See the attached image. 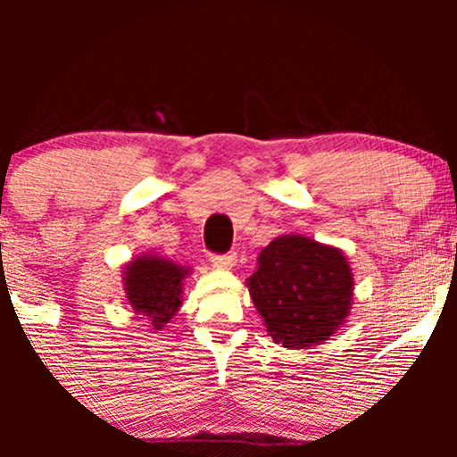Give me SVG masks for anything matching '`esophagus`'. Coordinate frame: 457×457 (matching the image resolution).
I'll list each match as a JSON object with an SVG mask.
<instances>
[{
  "label": "esophagus",
  "instance_id": "34e87169",
  "mask_svg": "<svg viewBox=\"0 0 457 457\" xmlns=\"http://www.w3.org/2000/svg\"><path fill=\"white\" fill-rule=\"evenodd\" d=\"M234 261H237V256H234V254H216V256H212V265L219 267V270H229V267L234 265Z\"/></svg>",
  "mask_w": 457,
  "mask_h": 457
}]
</instances>
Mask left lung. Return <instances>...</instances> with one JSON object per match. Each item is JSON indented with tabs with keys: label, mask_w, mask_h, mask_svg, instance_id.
Listing matches in <instances>:
<instances>
[{
	"label": "left lung",
	"mask_w": 457,
	"mask_h": 457,
	"mask_svg": "<svg viewBox=\"0 0 457 457\" xmlns=\"http://www.w3.org/2000/svg\"><path fill=\"white\" fill-rule=\"evenodd\" d=\"M247 287L267 334L289 349L325 343L353 301V274L343 252L301 234L274 238L258 254Z\"/></svg>",
	"instance_id": "left-lung-1"
}]
</instances>
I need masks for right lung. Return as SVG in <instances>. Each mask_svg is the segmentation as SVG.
Returning a JSON list of instances; mask_svg holds the SVG:
<instances>
[{
	"label": "right lung",
	"mask_w": 457,
	"mask_h": 457,
	"mask_svg": "<svg viewBox=\"0 0 457 457\" xmlns=\"http://www.w3.org/2000/svg\"><path fill=\"white\" fill-rule=\"evenodd\" d=\"M123 270L126 298L132 310L147 318L152 329H163L181 307L183 278L190 274V267L147 254L130 261Z\"/></svg>",
	"instance_id": "right-lung-1"
}]
</instances>
